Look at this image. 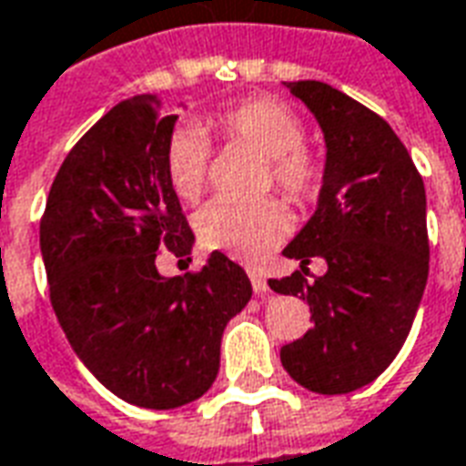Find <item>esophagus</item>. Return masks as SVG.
<instances>
[{"mask_svg": "<svg viewBox=\"0 0 466 466\" xmlns=\"http://www.w3.org/2000/svg\"><path fill=\"white\" fill-rule=\"evenodd\" d=\"M249 279H252V289L259 294V297L269 294V284H267V279H264L262 272H257V269H249Z\"/></svg>", "mask_w": 466, "mask_h": 466, "instance_id": "esophagus-1", "label": "esophagus"}]
</instances>
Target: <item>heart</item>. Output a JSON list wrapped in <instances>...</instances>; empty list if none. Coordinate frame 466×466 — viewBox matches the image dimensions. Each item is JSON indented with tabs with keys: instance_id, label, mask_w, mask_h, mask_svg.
Listing matches in <instances>:
<instances>
[{
	"instance_id": "1",
	"label": "heart",
	"mask_w": 466,
	"mask_h": 466,
	"mask_svg": "<svg viewBox=\"0 0 466 466\" xmlns=\"http://www.w3.org/2000/svg\"><path fill=\"white\" fill-rule=\"evenodd\" d=\"M202 129H214L229 142L262 154L269 179L294 199H309L319 189L322 164L302 144L307 134L304 122L279 99H244L209 116ZM202 129L182 124L164 144V172L182 202H194L207 182L209 142ZM194 227L207 249H219L242 262H257L282 242L289 219L282 204L274 199L254 204L212 199L197 212Z\"/></svg>"
}]
</instances>
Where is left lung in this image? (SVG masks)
Here are the masks:
<instances>
[{
  "mask_svg": "<svg viewBox=\"0 0 466 466\" xmlns=\"http://www.w3.org/2000/svg\"><path fill=\"white\" fill-rule=\"evenodd\" d=\"M319 122L327 144L317 209L284 257L302 272L269 279L309 304L314 327L284 344L282 367L317 394L370 384L400 354L430 274L427 194L407 147L380 115L339 89L284 82ZM314 256L328 272L306 279Z\"/></svg>",
  "mask_w": 466,
  "mask_h": 466,
  "instance_id": "left-lung-1",
  "label": "left lung"
}]
</instances>
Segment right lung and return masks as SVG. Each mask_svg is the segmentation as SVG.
Listing matches in <instances>:
<instances>
[{"label": "right lung", "mask_w": 466, "mask_h": 466, "mask_svg": "<svg viewBox=\"0 0 466 466\" xmlns=\"http://www.w3.org/2000/svg\"><path fill=\"white\" fill-rule=\"evenodd\" d=\"M174 124L154 95L112 106L66 154L39 224L49 299L72 350L144 410H174L212 387L224 327L252 299L247 272L222 252L197 274L157 269L159 249L189 257L194 247L164 172Z\"/></svg>", "instance_id": "right-lung-1"}]
</instances>
